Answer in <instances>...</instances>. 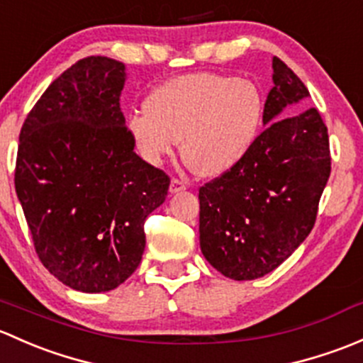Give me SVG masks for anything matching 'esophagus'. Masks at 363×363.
Wrapping results in <instances>:
<instances>
[{
    "mask_svg": "<svg viewBox=\"0 0 363 363\" xmlns=\"http://www.w3.org/2000/svg\"><path fill=\"white\" fill-rule=\"evenodd\" d=\"M186 189V182L180 180V178H173L169 183V192L171 194H178V192H183V190Z\"/></svg>",
    "mask_w": 363,
    "mask_h": 363,
    "instance_id": "1",
    "label": "esophagus"
}]
</instances>
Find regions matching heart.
<instances>
[{
	"label": "heart",
	"instance_id": "heart-1",
	"mask_svg": "<svg viewBox=\"0 0 363 363\" xmlns=\"http://www.w3.org/2000/svg\"><path fill=\"white\" fill-rule=\"evenodd\" d=\"M133 113L127 133L152 166L177 150L201 177H220L242 162L262 127L264 104L255 85L220 73H190L155 87Z\"/></svg>",
	"mask_w": 363,
	"mask_h": 363
}]
</instances>
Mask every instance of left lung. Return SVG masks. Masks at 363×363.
<instances>
[{"mask_svg":"<svg viewBox=\"0 0 363 363\" xmlns=\"http://www.w3.org/2000/svg\"><path fill=\"white\" fill-rule=\"evenodd\" d=\"M272 82L262 117L267 127L250 154L199 189L201 252L236 281L262 278L301 246L330 177L328 133L318 110H288L309 91L278 57Z\"/></svg>","mask_w":363,"mask_h":363,"instance_id":"obj_1","label":"left lung"}]
</instances>
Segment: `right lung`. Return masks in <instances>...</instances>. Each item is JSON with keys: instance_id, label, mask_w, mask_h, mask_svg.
<instances>
[{"instance_id": "add662e5", "label": "right lung", "mask_w": 363, "mask_h": 363, "mask_svg": "<svg viewBox=\"0 0 363 363\" xmlns=\"http://www.w3.org/2000/svg\"><path fill=\"white\" fill-rule=\"evenodd\" d=\"M125 66L101 55L55 78L18 136L15 192L35 250L69 289H117L141 262L145 220L169 177L134 152L121 110Z\"/></svg>"}]
</instances>
